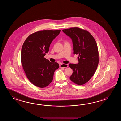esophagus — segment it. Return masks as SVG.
<instances>
[{"mask_svg":"<svg viewBox=\"0 0 121 121\" xmlns=\"http://www.w3.org/2000/svg\"><path fill=\"white\" fill-rule=\"evenodd\" d=\"M68 66V65L67 64H60V67H67Z\"/></svg>","mask_w":121,"mask_h":121,"instance_id":"34e87169","label":"esophagus"}]
</instances>
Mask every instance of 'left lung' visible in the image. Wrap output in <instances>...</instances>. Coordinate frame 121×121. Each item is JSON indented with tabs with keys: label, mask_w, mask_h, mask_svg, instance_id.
Masks as SVG:
<instances>
[{
	"label": "left lung",
	"mask_w": 121,
	"mask_h": 121,
	"mask_svg": "<svg viewBox=\"0 0 121 121\" xmlns=\"http://www.w3.org/2000/svg\"><path fill=\"white\" fill-rule=\"evenodd\" d=\"M62 31L72 39L73 54L79 55L78 64L69 65L73 70L69 79L77 85L84 84L94 74L98 67L99 55L95 39L88 31L78 27Z\"/></svg>",
	"instance_id": "obj_1"
}]
</instances>
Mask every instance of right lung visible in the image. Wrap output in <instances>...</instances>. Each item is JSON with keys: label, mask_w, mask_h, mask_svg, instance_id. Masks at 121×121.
<instances>
[{"label": "right lung", "mask_w": 121, "mask_h": 121, "mask_svg": "<svg viewBox=\"0 0 121 121\" xmlns=\"http://www.w3.org/2000/svg\"><path fill=\"white\" fill-rule=\"evenodd\" d=\"M61 30H43L31 34L24 41L21 61L25 73L33 85L44 88L52 81L54 72L59 65L50 62L44 57L49 51L52 41Z\"/></svg>", "instance_id": "obj_1"}]
</instances>
